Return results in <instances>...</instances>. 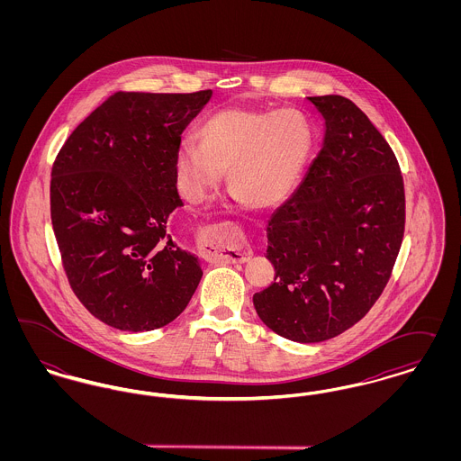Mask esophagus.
<instances>
[{
    "mask_svg": "<svg viewBox=\"0 0 461 461\" xmlns=\"http://www.w3.org/2000/svg\"><path fill=\"white\" fill-rule=\"evenodd\" d=\"M202 252L207 258L220 259L222 263H247L252 256L250 249L239 240H230L218 228L205 226L198 235Z\"/></svg>",
    "mask_w": 461,
    "mask_h": 461,
    "instance_id": "obj_1",
    "label": "esophagus"
}]
</instances>
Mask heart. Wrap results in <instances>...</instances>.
<instances>
[{
    "label": "heart",
    "mask_w": 461,
    "mask_h": 461,
    "mask_svg": "<svg viewBox=\"0 0 461 461\" xmlns=\"http://www.w3.org/2000/svg\"><path fill=\"white\" fill-rule=\"evenodd\" d=\"M186 136L176 150V177L183 197L200 203L228 185L239 202L256 209L278 205L294 188L306 164L311 131L292 110L222 109Z\"/></svg>",
    "instance_id": "heart-1"
}]
</instances>
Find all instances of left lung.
Returning <instances> with one entry per match:
<instances>
[{"mask_svg": "<svg viewBox=\"0 0 461 461\" xmlns=\"http://www.w3.org/2000/svg\"><path fill=\"white\" fill-rule=\"evenodd\" d=\"M325 141L301 186L267 221L275 282L254 294L267 329L312 344L351 329L389 284L404 237L399 162L366 113L340 95L307 96Z\"/></svg>", "mask_w": 461, "mask_h": 461, "instance_id": "obj_1", "label": "left lung"}]
</instances>
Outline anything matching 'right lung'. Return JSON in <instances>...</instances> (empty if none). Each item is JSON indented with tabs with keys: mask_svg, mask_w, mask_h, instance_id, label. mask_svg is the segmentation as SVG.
Instances as JSON below:
<instances>
[{
	"mask_svg": "<svg viewBox=\"0 0 461 461\" xmlns=\"http://www.w3.org/2000/svg\"><path fill=\"white\" fill-rule=\"evenodd\" d=\"M212 91H115L55 157L50 212L68 285L105 325L162 329L188 306L197 258L169 231L176 150Z\"/></svg>",
	"mask_w": 461,
	"mask_h": 461,
	"instance_id": "obj_1",
	"label": "right lung"
}]
</instances>
